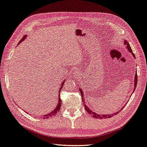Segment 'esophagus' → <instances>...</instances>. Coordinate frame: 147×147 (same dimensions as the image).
Here are the masks:
<instances>
[{"label":"esophagus","instance_id":"1","mask_svg":"<svg viewBox=\"0 0 147 147\" xmlns=\"http://www.w3.org/2000/svg\"><path fill=\"white\" fill-rule=\"evenodd\" d=\"M78 75V73H74V77H76Z\"/></svg>","mask_w":147,"mask_h":147}]
</instances>
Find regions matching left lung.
Instances as JSON below:
<instances>
[{
  "label": "left lung",
  "instance_id": "8db88e82",
  "mask_svg": "<svg viewBox=\"0 0 147 147\" xmlns=\"http://www.w3.org/2000/svg\"><path fill=\"white\" fill-rule=\"evenodd\" d=\"M124 45L126 46V47H127V50H129V52H131V53H132V55H133V57L134 58H135V55H134V54L133 53V51H132V49H131V47H130V45H129V42H127V41H124ZM134 78H135V80H134V90H133V92L135 90V88H136V85H137V82H138V75H137V73L135 74V76H134ZM80 93H81V95H82V100H83V103H84V106H85V109L86 110V111H87L88 113L90 114V115H91L93 117H94L95 119H108V118H110V117H112L113 116H114L115 115H117V114H118L119 113V111H121L122 109H123V108L121 109V110H120V111H117V112H115V113H113V114H110V115H99V114H97L96 113H95L94 111H92L90 108H89L88 107H87V106L86 105V104H85V99H84V98H83V91H82V90L81 88H80Z\"/></svg>",
  "mask_w": 147,
  "mask_h": 147
}]
</instances>
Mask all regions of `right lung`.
I'll return each mask as SVG.
<instances>
[{"mask_svg": "<svg viewBox=\"0 0 147 147\" xmlns=\"http://www.w3.org/2000/svg\"><path fill=\"white\" fill-rule=\"evenodd\" d=\"M26 37H27V35H25V36H24V37H23L22 39L21 40H20V42H18V45L19 44H20V43H21V42H22L23 41H24V40L26 39ZM18 45H17V46H18ZM65 82V80H64V82H62V84H61V86H60V87L59 92H60V90H61V89L62 88V87H63V85H64V83ZM61 105H62V100H61V99H60V93H59V100H58V103H57V107H56L52 111H51L50 113L47 114V115H43L42 117L44 118V119H48V118H50V117H52V116L55 115V114L57 113V112H59V111H60V107H61Z\"/></svg>", "mask_w": 147, "mask_h": 147, "instance_id": "obj_1", "label": "right lung"}]
</instances>
